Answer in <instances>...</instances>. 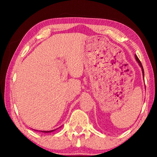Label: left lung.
Instances as JSON below:
<instances>
[{
    "mask_svg": "<svg viewBox=\"0 0 157 157\" xmlns=\"http://www.w3.org/2000/svg\"><path fill=\"white\" fill-rule=\"evenodd\" d=\"M135 58H136V60L137 61V62L139 63V66H140V67H141V69H142V73H143V77H144V70H143V66H142V64H141V62H140L139 59V58H138V57L136 56V55H135Z\"/></svg>",
    "mask_w": 157,
    "mask_h": 157,
    "instance_id": "1",
    "label": "left lung"
}]
</instances>
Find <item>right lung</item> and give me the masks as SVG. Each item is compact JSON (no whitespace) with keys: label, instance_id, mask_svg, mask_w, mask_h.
I'll return each mask as SVG.
<instances>
[{"label":"right lung","instance_id":"add662e5","mask_svg":"<svg viewBox=\"0 0 157 157\" xmlns=\"http://www.w3.org/2000/svg\"><path fill=\"white\" fill-rule=\"evenodd\" d=\"M35 131H37V130H35ZM53 131H55V130H51V131H40V132H44V133H49V132H52Z\"/></svg>","mask_w":157,"mask_h":157}]
</instances>
